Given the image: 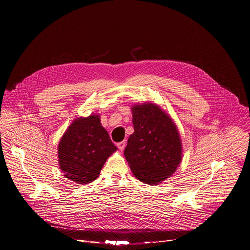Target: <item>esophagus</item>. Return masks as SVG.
<instances>
[{
    "instance_id": "esophagus-1",
    "label": "esophagus",
    "mask_w": 250,
    "mask_h": 250,
    "mask_svg": "<svg viewBox=\"0 0 250 250\" xmlns=\"http://www.w3.org/2000/svg\"><path fill=\"white\" fill-rule=\"evenodd\" d=\"M117 146L119 147V149H120L121 151H123V150L125 149V141H121V142H119V144L117 145Z\"/></svg>"
}]
</instances>
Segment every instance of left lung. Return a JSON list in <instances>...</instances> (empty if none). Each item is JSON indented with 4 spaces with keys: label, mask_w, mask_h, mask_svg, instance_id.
Returning <instances> with one entry per match:
<instances>
[{
    "label": "left lung",
    "mask_w": 250,
    "mask_h": 250,
    "mask_svg": "<svg viewBox=\"0 0 250 250\" xmlns=\"http://www.w3.org/2000/svg\"><path fill=\"white\" fill-rule=\"evenodd\" d=\"M133 133L124 151L136 179L158 185L180 165L182 141L172 118L154 103L131 106Z\"/></svg>",
    "instance_id": "obj_1"
}]
</instances>
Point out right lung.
Masks as SVG:
<instances>
[{"instance_id":"obj_1","label":"right lung","mask_w":250,"mask_h":250,"mask_svg":"<svg viewBox=\"0 0 250 250\" xmlns=\"http://www.w3.org/2000/svg\"><path fill=\"white\" fill-rule=\"evenodd\" d=\"M59 168L64 177L76 184L96 180L108 159L118 150L99 115L76 118L61 136L58 148Z\"/></svg>"}]
</instances>
